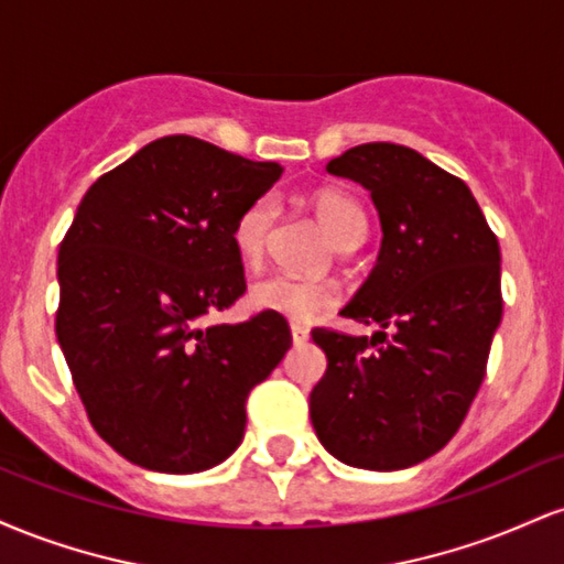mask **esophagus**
<instances>
[{"label": "esophagus", "instance_id": "1", "mask_svg": "<svg viewBox=\"0 0 564 564\" xmlns=\"http://www.w3.org/2000/svg\"><path fill=\"white\" fill-rule=\"evenodd\" d=\"M307 339H310L307 328L300 326V323H291V341H294V345H304Z\"/></svg>", "mask_w": 564, "mask_h": 564}]
</instances>
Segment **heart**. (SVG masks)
I'll return each mask as SVG.
<instances>
[{
	"mask_svg": "<svg viewBox=\"0 0 564 564\" xmlns=\"http://www.w3.org/2000/svg\"><path fill=\"white\" fill-rule=\"evenodd\" d=\"M315 217L323 225V230L332 236L336 246L352 241V238H364L366 232V215L352 198L339 191H318L310 196ZM275 217V198L260 196L251 204H246L238 212L236 223H232L230 241L236 249L238 260L243 264H257L262 260L264 246H268V232ZM251 307L262 310V313L281 315L286 321H313L328 307H334L336 291L328 283L318 281H302V278L291 275H268L257 281L249 291Z\"/></svg>",
	"mask_w": 564,
	"mask_h": 564,
	"instance_id": "b5f03b06",
	"label": "heart"
}]
</instances>
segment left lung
<instances>
[{
	"mask_svg": "<svg viewBox=\"0 0 564 564\" xmlns=\"http://www.w3.org/2000/svg\"><path fill=\"white\" fill-rule=\"evenodd\" d=\"M326 172L364 185L379 212L377 264L341 315L381 332L315 328L328 366L310 419L341 464L405 469L456 435L480 390L503 310L498 238L467 183L413 148L366 142Z\"/></svg>",
	"mask_w": 564,
	"mask_h": 564,
	"instance_id": "8db88e82",
	"label": "left lung"
}]
</instances>
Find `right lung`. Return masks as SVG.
Wrapping results in <instances>:
<instances>
[{
  "label": "right lung",
  "mask_w": 564,
  "mask_h": 564,
  "mask_svg": "<svg viewBox=\"0 0 564 564\" xmlns=\"http://www.w3.org/2000/svg\"><path fill=\"white\" fill-rule=\"evenodd\" d=\"M281 172L170 134L84 193L57 251V345L97 435L142 469L223 464L251 387L291 347L273 313L198 326L246 291L232 223Z\"/></svg>",
  "instance_id": "obj_1"
}]
</instances>
